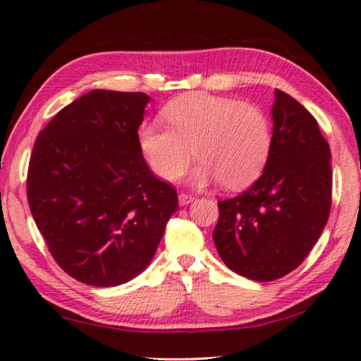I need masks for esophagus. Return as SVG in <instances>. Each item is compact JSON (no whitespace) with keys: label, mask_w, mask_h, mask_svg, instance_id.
<instances>
[{"label":"esophagus","mask_w":361,"mask_h":361,"mask_svg":"<svg viewBox=\"0 0 361 361\" xmlns=\"http://www.w3.org/2000/svg\"><path fill=\"white\" fill-rule=\"evenodd\" d=\"M194 199H195V197H194L192 194H188V192H180V194H178L180 205H188V204H191Z\"/></svg>","instance_id":"obj_1"}]
</instances>
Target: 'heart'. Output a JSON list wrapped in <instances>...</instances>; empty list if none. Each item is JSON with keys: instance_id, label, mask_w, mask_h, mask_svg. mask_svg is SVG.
Wrapping results in <instances>:
<instances>
[{"instance_id": "1", "label": "heart", "mask_w": 361, "mask_h": 361, "mask_svg": "<svg viewBox=\"0 0 361 361\" xmlns=\"http://www.w3.org/2000/svg\"><path fill=\"white\" fill-rule=\"evenodd\" d=\"M162 116L169 127L138 129L140 149L162 180L178 178L194 154L200 157L189 176L194 185L221 181L228 189H242L259 178L272 146L271 122L259 106L192 92L170 102Z\"/></svg>"}]
</instances>
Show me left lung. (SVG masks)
<instances>
[{
  "mask_svg": "<svg viewBox=\"0 0 361 361\" xmlns=\"http://www.w3.org/2000/svg\"><path fill=\"white\" fill-rule=\"evenodd\" d=\"M272 146L264 172L247 191L219 200L213 229L231 271L271 282L301 264L331 209V151L312 114L276 89Z\"/></svg>",
  "mask_w": 361,
  "mask_h": 361,
  "instance_id": "8db88e82",
  "label": "left lung"
}]
</instances>
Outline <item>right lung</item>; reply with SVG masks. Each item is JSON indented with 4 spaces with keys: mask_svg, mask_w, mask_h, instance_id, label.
Masks as SVG:
<instances>
[{
    "mask_svg": "<svg viewBox=\"0 0 361 361\" xmlns=\"http://www.w3.org/2000/svg\"><path fill=\"white\" fill-rule=\"evenodd\" d=\"M149 97L92 90L54 116L33 145L27 199L57 264L92 286H116L154 256L176 189L156 178L138 145Z\"/></svg>",
    "mask_w": 361,
    "mask_h": 361,
    "instance_id": "right-lung-1",
    "label": "right lung"
}]
</instances>
